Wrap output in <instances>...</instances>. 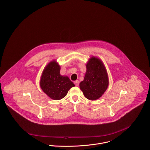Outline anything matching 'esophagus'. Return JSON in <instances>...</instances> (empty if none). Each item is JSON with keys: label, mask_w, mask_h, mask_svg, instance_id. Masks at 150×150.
<instances>
[{"label": "esophagus", "mask_w": 150, "mask_h": 150, "mask_svg": "<svg viewBox=\"0 0 150 150\" xmlns=\"http://www.w3.org/2000/svg\"><path fill=\"white\" fill-rule=\"evenodd\" d=\"M79 81H75L74 82V83H75V85L76 86H78L79 85Z\"/></svg>", "instance_id": "34e87169"}]
</instances>
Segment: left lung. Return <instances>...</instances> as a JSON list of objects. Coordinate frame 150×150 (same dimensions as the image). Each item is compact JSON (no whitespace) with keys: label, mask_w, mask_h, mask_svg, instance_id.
Returning <instances> with one entry per match:
<instances>
[{"label":"left lung","mask_w":150,"mask_h":150,"mask_svg":"<svg viewBox=\"0 0 150 150\" xmlns=\"http://www.w3.org/2000/svg\"><path fill=\"white\" fill-rule=\"evenodd\" d=\"M86 67L84 79L79 87L86 98L95 100L99 99L108 88V74L103 62L98 57H91Z\"/></svg>","instance_id":"1"}]
</instances>
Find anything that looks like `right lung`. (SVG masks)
<instances>
[{
	"label": "right lung",
	"instance_id": "1",
	"mask_svg": "<svg viewBox=\"0 0 150 150\" xmlns=\"http://www.w3.org/2000/svg\"><path fill=\"white\" fill-rule=\"evenodd\" d=\"M60 69L61 67L55 60L50 62L44 68L40 81L42 91L56 100L64 98L68 91L75 86L67 76L60 74Z\"/></svg>",
	"mask_w": 150,
	"mask_h": 150
}]
</instances>
